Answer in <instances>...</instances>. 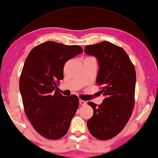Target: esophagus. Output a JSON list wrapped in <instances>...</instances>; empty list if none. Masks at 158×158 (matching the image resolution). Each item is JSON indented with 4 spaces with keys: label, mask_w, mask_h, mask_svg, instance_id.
Returning <instances> with one entry per match:
<instances>
[{
    "label": "esophagus",
    "mask_w": 158,
    "mask_h": 158,
    "mask_svg": "<svg viewBox=\"0 0 158 158\" xmlns=\"http://www.w3.org/2000/svg\"><path fill=\"white\" fill-rule=\"evenodd\" d=\"M79 104L81 105H87V102L84 100H79Z\"/></svg>",
    "instance_id": "34e87169"
}]
</instances>
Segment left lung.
<instances>
[{"label":"left lung","instance_id":"1","mask_svg":"<svg viewBox=\"0 0 158 158\" xmlns=\"http://www.w3.org/2000/svg\"><path fill=\"white\" fill-rule=\"evenodd\" d=\"M87 55L98 62L96 83L105 96L101 105L89 102L94 110L87 126L91 135L99 140L117 136L128 122L135 106L136 71L124 49L107 41L86 46Z\"/></svg>","mask_w":158,"mask_h":158}]
</instances>
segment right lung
<instances>
[{
    "instance_id": "obj_1",
    "label": "right lung",
    "mask_w": 158,
    "mask_h": 158,
    "mask_svg": "<svg viewBox=\"0 0 158 158\" xmlns=\"http://www.w3.org/2000/svg\"><path fill=\"white\" fill-rule=\"evenodd\" d=\"M82 52L78 45L48 41L33 48L26 59L19 78L23 108L33 127L46 139L64 136L78 109V97L63 96L57 84L64 79L66 62Z\"/></svg>"
}]
</instances>
